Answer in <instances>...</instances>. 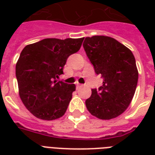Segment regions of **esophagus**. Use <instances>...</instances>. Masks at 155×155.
<instances>
[{
    "mask_svg": "<svg viewBox=\"0 0 155 155\" xmlns=\"http://www.w3.org/2000/svg\"><path fill=\"white\" fill-rule=\"evenodd\" d=\"M84 87V85L80 84L76 85V88H77V89H80V88H81V87Z\"/></svg>",
    "mask_w": 155,
    "mask_h": 155,
    "instance_id": "obj_1",
    "label": "esophagus"
}]
</instances>
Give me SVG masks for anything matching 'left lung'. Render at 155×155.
<instances>
[{"mask_svg": "<svg viewBox=\"0 0 155 155\" xmlns=\"http://www.w3.org/2000/svg\"><path fill=\"white\" fill-rule=\"evenodd\" d=\"M83 47L95 72L104 79L102 86L92 89L86 100L87 110L101 120L117 117L129 107L137 87L134 56L129 48L108 36L85 38Z\"/></svg>", "mask_w": 155, "mask_h": 155, "instance_id": "8db88e82", "label": "left lung"}]
</instances>
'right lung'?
Here are the masks:
<instances>
[{"label":"right lung","mask_w":155,"mask_h":155,"mask_svg":"<svg viewBox=\"0 0 155 155\" xmlns=\"http://www.w3.org/2000/svg\"><path fill=\"white\" fill-rule=\"evenodd\" d=\"M81 38H45L25 46L16 64L19 96L25 108L46 120L64 115L75 84L57 81L67 59L80 49Z\"/></svg>","instance_id":"obj_1"}]
</instances>
